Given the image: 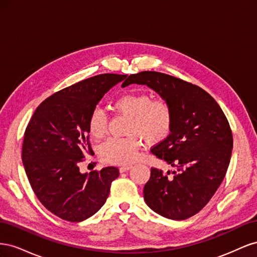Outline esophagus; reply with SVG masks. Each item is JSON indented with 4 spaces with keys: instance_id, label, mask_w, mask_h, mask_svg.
Returning <instances> with one entry per match:
<instances>
[{
    "instance_id": "esophagus-1",
    "label": "esophagus",
    "mask_w": 257,
    "mask_h": 257,
    "mask_svg": "<svg viewBox=\"0 0 257 257\" xmlns=\"http://www.w3.org/2000/svg\"><path fill=\"white\" fill-rule=\"evenodd\" d=\"M131 168H132L131 166H121L119 168V170H120V173H125V172H127V170H130Z\"/></svg>"
}]
</instances>
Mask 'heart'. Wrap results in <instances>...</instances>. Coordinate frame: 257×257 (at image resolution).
Segmentation results:
<instances>
[{"label": "heart", "mask_w": 257, "mask_h": 257, "mask_svg": "<svg viewBox=\"0 0 257 257\" xmlns=\"http://www.w3.org/2000/svg\"><path fill=\"white\" fill-rule=\"evenodd\" d=\"M114 109L131 118L128 132L141 134L147 142L159 143L172 131L173 113L166 100L152 99L145 93H126L113 102ZM92 137L102 138L107 132V118L100 109H94L88 121ZM141 141L136 134L128 137H111L98 147L102 161L115 165H128L138 158Z\"/></svg>", "instance_id": "b5f03b06"}]
</instances>
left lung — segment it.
I'll return each mask as SVG.
<instances>
[{"label": "left lung", "mask_w": 257, "mask_h": 257, "mask_svg": "<svg viewBox=\"0 0 257 257\" xmlns=\"http://www.w3.org/2000/svg\"><path fill=\"white\" fill-rule=\"evenodd\" d=\"M132 83L157 92L173 113L169 135L151 152L177 170L168 178L151 168L144 188L146 204L166 219H189L208 204L227 172L232 150L229 123L215 99L195 84L159 72L130 75L122 85Z\"/></svg>", "instance_id": "obj_1"}]
</instances>
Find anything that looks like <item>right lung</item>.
Masks as SVG:
<instances>
[{"instance_id":"1","label":"right lung","mask_w":257,"mask_h":257,"mask_svg":"<svg viewBox=\"0 0 257 257\" xmlns=\"http://www.w3.org/2000/svg\"><path fill=\"white\" fill-rule=\"evenodd\" d=\"M127 75L102 74L54 93L36 108L22 145L29 182L46 209L81 222L95 214L119 177L113 166L81 174L78 164L92 153L88 121L105 93Z\"/></svg>"}]
</instances>
